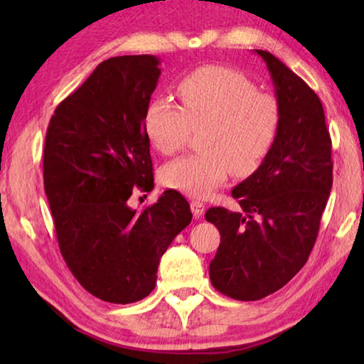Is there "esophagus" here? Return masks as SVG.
<instances>
[{
	"mask_svg": "<svg viewBox=\"0 0 364 364\" xmlns=\"http://www.w3.org/2000/svg\"><path fill=\"white\" fill-rule=\"evenodd\" d=\"M191 210H193L196 218H200L205 213V204L200 200H193L191 202Z\"/></svg>",
	"mask_w": 364,
	"mask_h": 364,
	"instance_id": "obj_1",
	"label": "esophagus"
}]
</instances>
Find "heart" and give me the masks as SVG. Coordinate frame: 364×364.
I'll return each mask as SVG.
<instances>
[{"label": "heart", "instance_id": "1", "mask_svg": "<svg viewBox=\"0 0 364 364\" xmlns=\"http://www.w3.org/2000/svg\"><path fill=\"white\" fill-rule=\"evenodd\" d=\"M183 107L165 97L149 102L144 130L165 156L181 151L191 130H202L200 154L165 164L160 180L167 188L193 197H208L231 170L252 173L273 146L279 128L274 96L257 91L242 73L223 67H202L178 86Z\"/></svg>", "mask_w": 364, "mask_h": 364}]
</instances>
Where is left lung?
Returning a JSON list of instances; mask_svg holds the SVG:
<instances>
[{
    "label": "left lung",
    "instance_id": "1",
    "mask_svg": "<svg viewBox=\"0 0 364 364\" xmlns=\"http://www.w3.org/2000/svg\"><path fill=\"white\" fill-rule=\"evenodd\" d=\"M279 128L260 167L232 189L241 212L212 207L205 220L221 242L210 262L213 287L260 300L286 286L308 260L332 188L331 136L315 91L268 51Z\"/></svg>",
    "mask_w": 364,
    "mask_h": 364
}]
</instances>
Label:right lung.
<instances>
[{
	"instance_id": "1",
	"label": "right lung",
	"mask_w": 364,
	"mask_h": 364,
	"mask_svg": "<svg viewBox=\"0 0 364 364\" xmlns=\"http://www.w3.org/2000/svg\"><path fill=\"white\" fill-rule=\"evenodd\" d=\"M151 54L104 60L49 120L45 193L67 267L86 291L110 304L152 292L159 262L193 213L178 191L136 212L134 188H154L144 115L160 77Z\"/></svg>"
}]
</instances>
